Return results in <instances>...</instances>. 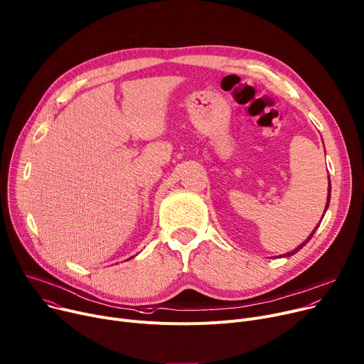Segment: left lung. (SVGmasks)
I'll return each mask as SVG.
<instances>
[{
	"label": "left lung",
	"instance_id": "obj_1",
	"mask_svg": "<svg viewBox=\"0 0 364 364\" xmlns=\"http://www.w3.org/2000/svg\"><path fill=\"white\" fill-rule=\"evenodd\" d=\"M329 200H331V181H329V186H328V198H326V205H325V211H326V210H328V207H329ZM318 226H319V225H318ZM318 226L315 228V230L318 229ZM315 230H314V232L311 233V236H307V239H306V240H304V242H303L301 245H299V246H297V247H296L294 250H291V252H287V254H284V255H282V257H291V255H294L296 252H299V250H300V249H301V247H303V246H304V245H306L307 242H309V240L312 239V236H314Z\"/></svg>",
	"mask_w": 364,
	"mask_h": 364
}]
</instances>
